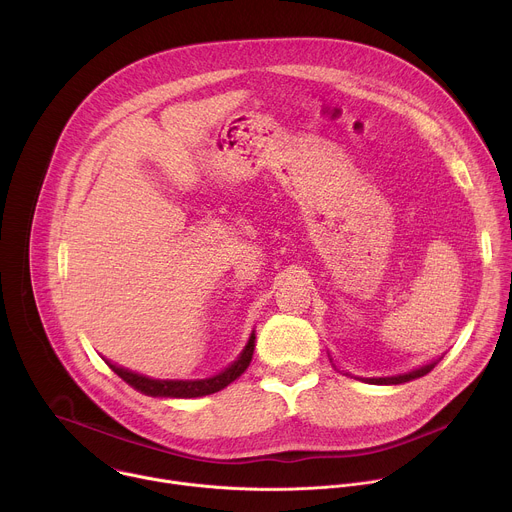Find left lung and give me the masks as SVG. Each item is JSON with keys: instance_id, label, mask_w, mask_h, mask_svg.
Returning a JSON list of instances; mask_svg holds the SVG:
<instances>
[{"instance_id": "left-lung-1", "label": "left lung", "mask_w": 512, "mask_h": 512, "mask_svg": "<svg viewBox=\"0 0 512 512\" xmlns=\"http://www.w3.org/2000/svg\"><path fill=\"white\" fill-rule=\"evenodd\" d=\"M437 364V360L425 364V367H419L411 373H405V375H397V377H379V379H367V383L371 385H401V383H407V381H413V379H419L423 375H427L433 367Z\"/></svg>"}]
</instances>
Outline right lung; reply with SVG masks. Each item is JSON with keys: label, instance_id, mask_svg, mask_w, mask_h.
I'll return each instance as SVG.
<instances>
[{"label": "right lung", "instance_id": "1", "mask_svg": "<svg viewBox=\"0 0 512 512\" xmlns=\"http://www.w3.org/2000/svg\"><path fill=\"white\" fill-rule=\"evenodd\" d=\"M253 350H255V334H251L245 350L241 352V356L231 364L229 369H225L223 373H218L210 379H198V381H160V379H150L143 377L137 373H131L127 369L117 367V364H111L109 360H105L109 364V369L115 371L127 385H131L133 389L152 395V397H176V399H190V397H204L210 393L221 391L225 387H229L235 379H239L253 358Z\"/></svg>", "mask_w": 512, "mask_h": 512}]
</instances>
